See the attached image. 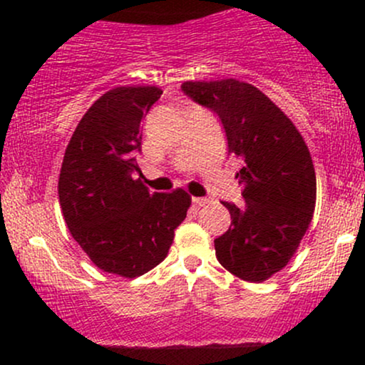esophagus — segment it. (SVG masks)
<instances>
[{"label":"esophagus","instance_id":"1","mask_svg":"<svg viewBox=\"0 0 365 365\" xmlns=\"http://www.w3.org/2000/svg\"><path fill=\"white\" fill-rule=\"evenodd\" d=\"M192 202H194V206L200 207V206H206V204H209V199H206V197H194V199H192Z\"/></svg>","mask_w":365,"mask_h":365}]
</instances>
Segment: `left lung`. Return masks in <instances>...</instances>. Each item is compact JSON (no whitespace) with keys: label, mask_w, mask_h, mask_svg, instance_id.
<instances>
[{"label":"left lung","mask_w":365,"mask_h":365,"mask_svg":"<svg viewBox=\"0 0 365 365\" xmlns=\"http://www.w3.org/2000/svg\"><path fill=\"white\" fill-rule=\"evenodd\" d=\"M190 99L220 116L244 207L230 211L228 232L215 240L216 257L240 279L261 283L287 266L299 249L316 206V173L299 130L257 87L225 78L183 82Z\"/></svg>","instance_id":"8db88e82"}]
</instances>
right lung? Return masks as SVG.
Wrapping results in <instances>:
<instances>
[{
	"instance_id": "add662e5",
	"label": "right lung",
	"mask_w": 365,
	"mask_h": 365,
	"mask_svg": "<svg viewBox=\"0 0 365 365\" xmlns=\"http://www.w3.org/2000/svg\"><path fill=\"white\" fill-rule=\"evenodd\" d=\"M161 94L154 86L103 94L78 121L60 171V206L75 242L99 269L123 278L148 273L168 255L192 202L182 188L150 194L133 178L142 118Z\"/></svg>"
}]
</instances>
